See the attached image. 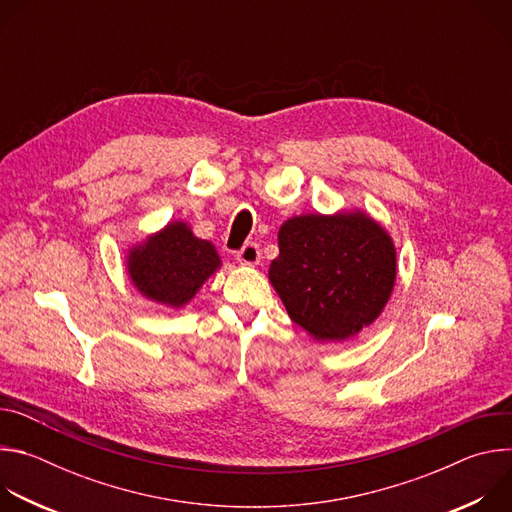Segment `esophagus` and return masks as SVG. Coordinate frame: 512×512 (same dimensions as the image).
Listing matches in <instances>:
<instances>
[{
    "instance_id": "esophagus-1",
    "label": "esophagus",
    "mask_w": 512,
    "mask_h": 512,
    "mask_svg": "<svg viewBox=\"0 0 512 512\" xmlns=\"http://www.w3.org/2000/svg\"><path fill=\"white\" fill-rule=\"evenodd\" d=\"M237 259L245 265H257L259 259H261V253H259V245L257 243H245L239 253H237Z\"/></svg>"
}]
</instances>
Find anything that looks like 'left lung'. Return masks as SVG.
<instances>
[{
  "label": "left lung",
  "mask_w": 512,
  "mask_h": 512,
  "mask_svg": "<svg viewBox=\"0 0 512 512\" xmlns=\"http://www.w3.org/2000/svg\"><path fill=\"white\" fill-rule=\"evenodd\" d=\"M277 239L269 279L289 318L316 340H344L381 314L395 283V249L369 216H296Z\"/></svg>",
  "instance_id": "1"
}]
</instances>
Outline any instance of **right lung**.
I'll return each mask as SVG.
<instances>
[{
	"instance_id": "add662e5",
	"label": "right lung",
	"mask_w": 512,
	"mask_h": 512,
	"mask_svg": "<svg viewBox=\"0 0 512 512\" xmlns=\"http://www.w3.org/2000/svg\"><path fill=\"white\" fill-rule=\"evenodd\" d=\"M218 263L221 259L208 241L196 239L184 223H172L131 251L129 275L143 296L178 308Z\"/></svg>"
}]
</instances>
